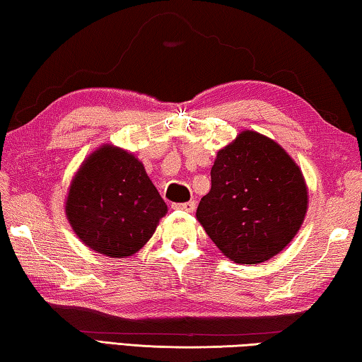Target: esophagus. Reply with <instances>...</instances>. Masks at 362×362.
<instances>
[{"label":"esophagus","mask_w":362,"mask_h":362,"mask_svg":"<svg viewBox=\"0 0 362 362\" xmlns=\"http://www.w3.org/2000/svg\"><path fill=\"white\" fill-rule=\"evenodd\" d=\"M175 208H177V210H185V211H194L195 210V206H197V204H195L194 200H191V202H185V204H175L173 205Z\"/></svg>","instance_id":"esophagus-1"}]
</instances>
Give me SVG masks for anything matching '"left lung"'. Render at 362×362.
Wrapping results in <instances>:
<instances>
[{
	"label": "left lung",
	"mask_w": 362,
	"mask_h": 362,
	"mask_svg": "<svg viewBox=\"0 0 362 362\" xmlns=\"http://www.w3.org/2000/svg\"><path fill=\"white\" fill-rule=\"evenodd\" d=\"M302 171L281 146L246 130L218 152L197 219L224 256L261 264L278 255L307 213Z\"/></svg>",
	"instance_id": "left-lung-1"
}]
</instances>
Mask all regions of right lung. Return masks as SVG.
I'll list each match as a JSON object with an SVG mask.
<instances>
[{
    "label": "right lung",
    "instance_id": "1",
    "mask_svg": "<svg viewBox=\"0 0 362 362\" xmlns=\"http://www.w3.org/2000/svg\"><path fill=\"white\" fill-rule=\"evenodd\" d=\"M167 205L129 152L103 146L82 163L66 200L73 230L110 257L135 255L152 237Z\"/></svg>",
    "mask_w": 362,
    "mask_h": 362
}]
</instances>
